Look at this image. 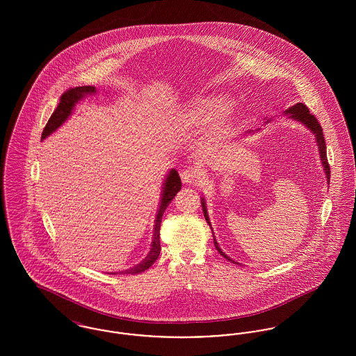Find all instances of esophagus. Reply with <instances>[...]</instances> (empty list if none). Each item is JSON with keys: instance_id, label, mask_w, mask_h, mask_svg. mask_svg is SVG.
Wrapping results in <instances>:
<instances>
[{"instance_id": "34e87169", "label": "esophagus", "mask_w": 356, "mask_h": 356, "mask_svg": "<svg viewBox=\"0 0 356 356\" xmlns=\"http://www.w3.org/2000/svg\"><path fill=\"white\" fill-rule=\"evenodd\" d=\"M203 176V172L199 170L197 167H191L181 172V180L186 184H195L197 183Z\"/></svg>"}]
</instances>
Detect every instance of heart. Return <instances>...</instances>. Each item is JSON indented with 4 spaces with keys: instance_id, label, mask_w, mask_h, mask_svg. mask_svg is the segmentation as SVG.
I'll return each instance as SVG.
<instances>
[{
    "instance_id": "heart-1",
    "label": "heart",
    "mask_w": 356,
    "mask_h": 356,
    "mask_svg": "<svg viewBox=\"0 0 356 356\" xmlns=\"http://www.w3.org/2000/svg\"><path fill=\"white\" fill-rule=\"evenodd\" d=\"M228 108V104L221 97H196L188 102L181 109V116L191 121H199L211 116L221 115Z\"/></svg>"
}]
</instances>
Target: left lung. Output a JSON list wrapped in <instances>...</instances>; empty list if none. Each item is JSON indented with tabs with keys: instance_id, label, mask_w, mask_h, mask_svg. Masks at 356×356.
Listing matches in <instances>:
<instances>
[{
	"instance_id": "left-lung-1",
	"label": "left lung",
	"mask_w": 356,
	"mask_h": 356,
	"mask_svg": "<svg viewBox=\"0 0 356 356\" xmlns=\"http://www.w3.org/2000/svg\"><path fill=\"white\" fill-rule=\"evenodd\" d=\"M286 113H289L291 116V119L298 120V121H302L303 124H305L307 128H309L315 136H316V143H318V147H319V152H321V159H322V164L323 167H324V172H325V175H327V179H328V183H330V177H331V170H330V164H328V160H327V151H325V141H324V136H323L322 131V125L319 124V121L318 119L312 115V113H309V109L305 106L303 102H299V104H296V105H293V106H291V108H288L287 111H286ZM203 204V211H204V216H205V220L209 222V219H208V215H207V208H205V203L202 202ZM211 225V224H209ZM213 241H215V247H216V250L219 251V254H222L227 260H231V261H234L232 259H229L227 254H224L222 251H221L220 248H219V244H218V241L213 238Z\"/></svg>"
}]
</instances>
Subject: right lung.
<instances>
[{
  "label": "right lung",
  "instance_id": "1",
  "mask_svg": "<svg viewBox=\"0 0 356 356\" xmlns=\"http://www.w3.org/2000/svg\"><path fill=\"white\" fill-rule=\"evenodd\" d=\"M92 93H96V88L90 86V85L69 88L68 90H65L63 93V96L60 97V104L57 105V108L51 113V119L48 120L45 128L42 131L41 138L44 140L45 137H48L51 134H53L58 127H61V124L68 119L69 115L72 113L76 102L81 100L85 95H92ZM163 189L164 191H163V196H161V203H160V208H159V212H157V216H156V222H154L152 248H151L148 256L140 264H137L131 270L124 271V273L135 275V273L147 271L153 263L157 260V257L160 254V250H161V247H160V224H161V219H163V213L167 209V207L170 205L172 199L176 196V193L181 189V180H180V176H179L177 170H170ZM120 273H122V272H120Z\"/></svg>",
  "mask_w": 356,
  "mask_h": 356
}]
</instances>
